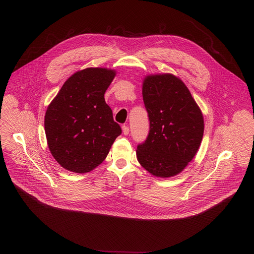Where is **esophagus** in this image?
<instances>
[{"mask_svg":"<svg viewBox=\"0 0 254 254\" xmlns=\"http://www.w3.org/2000/svg\"><path fill=\"white\" fill-rule=\"evenodd\" d=\"M123 132H124V134H126V135H127L128 134V132H129V128H128V127L127 126H123Z\"/></svg>","mask_w":254,"mask_h":254,"instance_id":"1","label":"esophagus"}]
</instances>
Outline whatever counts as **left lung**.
I'll return each mask as SVG.
<instances>
[{
    "label": "left lung",
    "mask_w": 254,
    "mask_h": 254,
    "mask_svg": "<svg viewBox=\"0 0 254 254\" xmlns=\"http://www.w3.org/2000/svg\"><path fill=\"white\" fill-rule=\"evenodd\" d=\"M142 98L150 132L137 146V161L155 177H174L188 166L200 148L203 114L186 84L171 73L144 77Z\"/></svg>",
    "instance_id": "obj_1"
}]
</instances>
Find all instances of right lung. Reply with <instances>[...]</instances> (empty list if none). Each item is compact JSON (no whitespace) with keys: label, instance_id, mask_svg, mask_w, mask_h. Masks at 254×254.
<instances>
[{"label":"right lung","instance_id":"1","mask_svg":"<svg viewBox=\"0 0 254 254\" xmlns=\"http://www.w3.org/2000/svg\"><path fill=\"white\" fill-rule=\"evenodd\" d=\"M116 74V70L102 67L79 70L48 105L44 120L48 148L65 170L78 174L92 171L122 133L104 100Z\"/></svg>","mask_w":254,"mask_h":254}]
</instances>
